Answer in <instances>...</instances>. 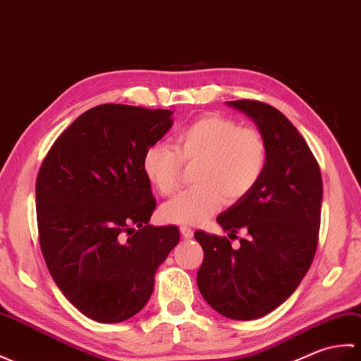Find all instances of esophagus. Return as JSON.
I'll use <instances>...</instances> for the list:
<instances>
[{
  "mask_svg": "<svg viewBox=\"0 0 361 361\" xmlns=\"http://www.w3.org/2000/svg\"><path fill=\"white\" fill-rule=\"evenodd\" d=\"M179 230H180V235H182L183 238H185V239H191V238H193V230H191L190 227L182 226Z\"/></svg>",
  "mask_w": 361,
  "mask_h": 361,
  "instance_id": "obj_1",
  "label": "esophagus"
}]
</instances>
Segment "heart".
Wrapping results in <instances>:
<instances>
[{
    "label": "heart",
    "instance_id": "b5f03b06",
    "mask_svg": "<svg viewBox=\"0 0 361 361\" xmlns=\"http://www.w3.org/2000/svg\"><path fill=\"white\" fill-rule=\"evenodd\" d=\"M269 162V145L253 126L233 118L204 116L176 134L174 147L156 142L145 149L142 170L160 196L178 188L183 165H193L195 187L180 191L160 208L165 222L197 226L219 210L224 197L236 202L258 185Z\"/></svg>",
    "mask_w": 361,
    "mask_h": 361
}]
</instances>
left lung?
Segmentation results:
<instances>
[{"label": "left lung", "mask_w": 361, "mask_h": 361, "mask_svg": "<svg viewBox=\"0 0 361 361\" xmlns=\"http://www.w3.org/2000/svg\"><path fill=\"white\" fill-rule=\"evenodd\" d=\"M228 105L258 125L269 162L258 185L216 219L233 236L245 231L241 245L195 233L204 250L197 287L221 315L247 322L275 310L307 274L318 245L323 180L306 140L283 113L258 100Z\"/></svg>", "instance_id": "left-lung-1"}]
</instances>
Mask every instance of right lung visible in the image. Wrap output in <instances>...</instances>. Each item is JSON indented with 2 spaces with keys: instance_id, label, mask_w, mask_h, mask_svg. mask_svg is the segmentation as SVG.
<instances>
[{
  "instance_id": "right-lung-1",
  "label": "right lung",
  "mask_w": 361,
  "mask_h": 361,
  "mask_svg": "<svg viewBox=\"0 0 361 361\" xmlns=\"http://www.w3.org/2000/svg\"><path fill=\"white\" fill-rule=\"evenodd\" d=\"M171 111L130 105L87 109L60 134L37 176L38 241L63 295L87 318L120 323L137 314L154 274L179 243L153 227L142 170L145 149L173 125Z\"/></svg>"
}]
</instances>
